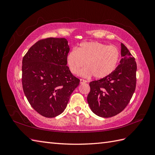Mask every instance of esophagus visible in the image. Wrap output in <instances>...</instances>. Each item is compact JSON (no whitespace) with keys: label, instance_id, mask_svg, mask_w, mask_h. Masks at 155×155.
Masks as SVG:
<instances>
[{"label":"esophagus","instance_id":"esophagus-1","mask_svg":"<svg viewBox=\"0 0 155 155\" xmlns=\"http://www.w3.org/2000/svg\"><path fill=\"white\" fill-rule=\"evenodd\" d=\"M87 80H85V79H80V83H81V84L85 83H87Z\"/></svg>","mask_w":155,"mask_h":155}]
</instances>
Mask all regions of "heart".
Here are the masks:
<instances>
[{"mask_svg":"<svg viewBox=\"0 0 155 155\" xmlns=\"http://www.w3.org/2000/svg\"><path fill=\"white\" fill-rule=\"evenodd\" d=\"M120 54L115 46H107L99 42H84L76 50L70 51L67 63L73 74H78L85 65L81 74L84 77L101 79L110 75L116 69Z\"/></svg>","mask_w":155,"mask_h":155,"instance_id":"obj_1","label":"heart"}]
</instances>
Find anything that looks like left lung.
I'll list each match as a JSON object with an SVG mask.
<instances>
[{
    "mask_svg": "<svg viewBox=\"0 0 155 155\" xmlns=\"http://www.w3.org/2000/svg\"><path fill=\"white\" fill-rule=\"evenodd\" d=\"M120 63L109 76L90 82L87 101L94 113L103 118L114 116L124 110L137 85V63L127 48L121 44Z\"/></svg>",
    "mask_w": 155,
    "mask_h": 155,
    "instance_id": "1",
    "label": "left lung"
}]
</instances>
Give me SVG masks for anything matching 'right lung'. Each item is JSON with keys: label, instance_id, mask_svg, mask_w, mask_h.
I'll return each instance as SVG.
<instances>
[{"label": "right lung", "instance_id": "right-lung-1", "mask_svg": "<svg viewBox=\"0 0 155 155\" xmlns=\"http://www.w3.org/2000/svg\"><path fill=\"white\" fill-rule=\"evenodd\" d=\"M69 50L66 39L49 37L36 42L23 57V91L33 109L46 118L62 113L80 81L67 65Z\"/></svg>", "mask_w": 155, "mask_h": 155}]
</instances>
